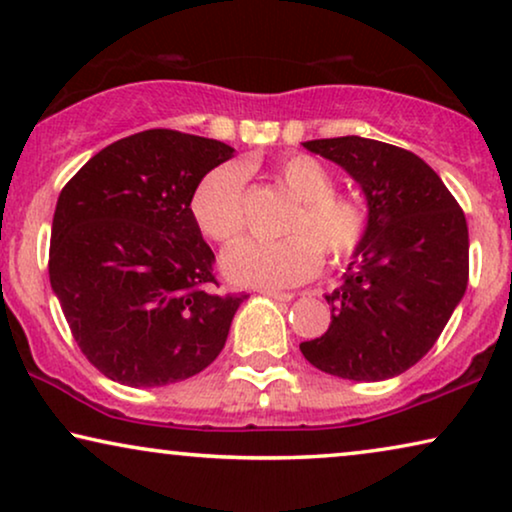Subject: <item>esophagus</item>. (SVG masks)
Masks as SVG:
<instances>
[{
    "label": "esophagus",
    "mask_w": 512,
    "mask_h": 512,
    "mask_svg": "<svg viewBox=\"0 0 512 512\" xmlns=\"http://www.w3.org/2000/svg\"><path fill=\"white\" fill-rule=\"evenodd\" d=\"M263 296H268L272 300H282V303H289L293 300V293H286V291H272V289H261Z\"/></svg>",
    "instance_id": "34e87169"
}]
</instances>
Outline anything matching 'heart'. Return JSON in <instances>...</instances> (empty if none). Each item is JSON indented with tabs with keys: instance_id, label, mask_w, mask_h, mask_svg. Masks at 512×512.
Returning a JSON list of instances; mask_svg holds the SVG:
<instances>
[{
	"instance_id": "b5f03b06",
	"label": "heart",
	"mask_w": 512,
	"mask_h": 512,
	"mask_svg": "<svg viewBox=\"0 0 512 512\" xmlns=\"http://www.w3.org/2000/svg\"><path fill=\"white\" fill-rule=\"evenodd\" d=\"M272 174L296 202L286 209L279 240H247L223 258V270L237 284L293 286L328 265H345L366 242L370 212L359 195L335 191V177L310 153H289L272 165ZM247 174L240 165L223 163L209 170L193 188L191 214L198 228L219 244L242 237Z\"/></svg>"
}]
</instances>
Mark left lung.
<instances>
[{"mask_svg": "<svg viewBox=\"0 0 512 512\" xmlns=\"http://www.w3.org/2000/svg\"><path fill=\"white\" fill-rule=\"evenodd\" d=\"M345 167L368 200L370 230L326 300L331 326L300 352L356 382L401 375L436 345L468 284V226L422 158L366 137L303 142Z\"/></svg>", "mask_w": 512, "mask_h": 512, "instance_id": "left-lung-1", "label": "left lung"}]
</instances>
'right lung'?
Here are the masks:
<instances>
[{
    "mask_svg": "<svg viewBox=\"0 0 512 512\" xmlns=\"http://www.w3.org/2000/svg\"><path fill=\"white\" fill-rule=\"evenodd\" d=\"M230 156L219 139L153 128L95 153L62 188L48 277L76 345L109 380L163 387L226 345L247 296L216 293L191 195Z\"/></svg>",
    "mask_w": 512,
    "mask_h": 512,
    "instance_id": "obj_1",
    "label": "right lung"
}]
</instances>
